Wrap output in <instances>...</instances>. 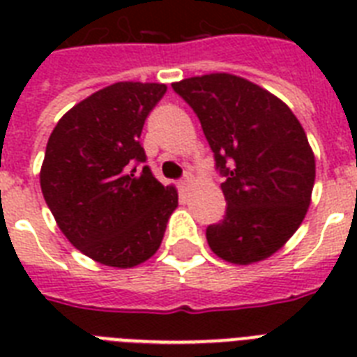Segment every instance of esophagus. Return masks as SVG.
Segmentation results:
<instances>
[{"instance_id": "obj_1", "label": "esophagus", "mask_w": 357, "mask_h": 357, "mask_svg": "<svg viewBox=\"0 0 357 357\" xmlns=\"http://www.w3.org/2000/svg\"><path fill=\"white\" fill-rule=\"evenodd\" d=\"M190 183H192V176H185V179L179 181V189L187 190L190 187Z\"/></svg>"}]
</instances>
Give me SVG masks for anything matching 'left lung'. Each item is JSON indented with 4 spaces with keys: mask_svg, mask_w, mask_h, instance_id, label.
Wrapping results in <instances>:
<instances>
[{
    "mask_svg": "<svg viewBox=\"0 0 357 357\" xmlns=\"http://www.w3.org/2000/svg\"><path fill=\"white\" fill-rule=\"evenodd\" d=\"M200 119L226 181L224 220L206 231L220 259L252 265L276 254L304 220L315 183V155L285 103L234 74L172 83Z\"/></svg>",
    "mask_w": 357,
    "mask_h": 357,
    "instance_id": "left-lung-1",
    "label": "left lung"
}]
</instances>
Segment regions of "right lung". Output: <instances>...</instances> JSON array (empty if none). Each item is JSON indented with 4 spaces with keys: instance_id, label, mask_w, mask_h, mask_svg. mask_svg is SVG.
Wrapping results in <instances>:
<instances>
[{
    "instance_id": "right-lung-1",
    "label": "right lung",
    "mask_w": 357,
    "mask_h": 357,
    "mask_svg": "<svg viewBox=\"0 0 357 357\" xmlns=\"http://www.w3.org/2000/svg\"><path fill=\"white\" fill-rule=\"evenodd\" d=\"M167 85L120 81L70 109L50 135L40 189L75 248L116 268L144 263L161 246L178 190L153 178L140 146L146 116Z\"/></svg>"
}]
</instances>
